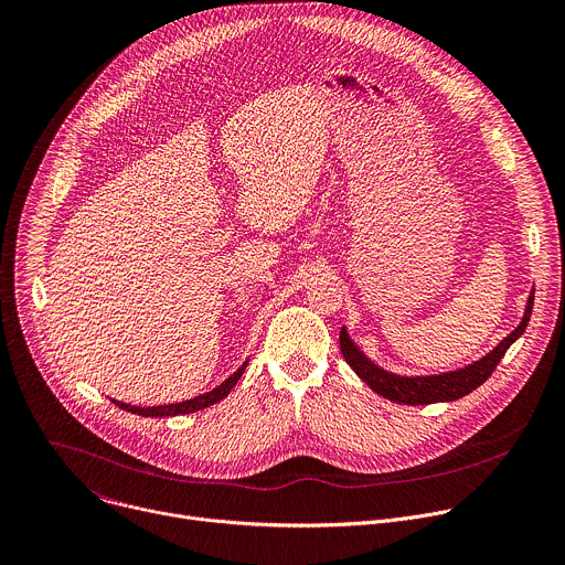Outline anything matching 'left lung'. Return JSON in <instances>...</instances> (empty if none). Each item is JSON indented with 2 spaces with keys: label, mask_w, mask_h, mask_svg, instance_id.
<instances>
[{
  "label": "left lung",
  "mask_w": 565,
  "mask_h": 565,
  "mask_svg": "<svg viewBox=\"0 0 565 565\" xmlns=\"http://www.w3.org/2000/svg\"><path fill=\"white\" fill-rule=\"evenodd\" d=\"M534 303V290L527 295V303L523 310V317L519 326L501 339L490 352H486L481 359L439 374H397L380 363H374L348 334V328L341 326L339 332V345L341 354L348 361V365L356 372V377L367 384L374 393L382 395L384 399H391L395 404L406 406H426V404H439V402H455L479 388L501 361L505 350L523 334Z\"/></svg>",
  "instance_id": "left-lung-1"
}]
</instances>
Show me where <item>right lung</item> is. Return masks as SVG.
Masks as SVG:
<instances>
[{
  "instance_id": "add662e5",
  "label": "right lung",
  "mask_w": 565,
  "mask_h": 565,
  "mask_svg": "<svg viewBox=\"0 0 565 565\" xmlns=\"http://www.w3.org/2000/svg\"><path fill=\"white\" fill-rule=\"evenodd\" d=\"M248 365V359L231 374V377L220 384L217 388H213L211 393H204V395H198L193 399H185V402H177V404H166V406H148V408H141V406H130V404H124V402H115V406H119L121 411H128L132 415H139V417H177V415H191V413H198V411H204L217 402H222L224 397H228V393L235 388V384L242 380V374Z\"/></svg>"
}]
</instances>
